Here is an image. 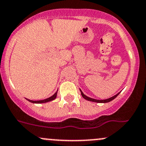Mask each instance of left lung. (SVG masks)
Returning a JSON list of instances; mask_svg holds the SVG:
<instances>
[{"label": "left lung", "instance_id": "1", "mask_svg": "<svg viewBox=\"0 0 146 146\" xmlns=\"http://www.w3.org/2000/svg\"><path fill=\"white\" fill-rule=\"evenodd\" d=\"M80 92H81V95L84 98V99H86V100H89V101H91V102H98V103H106V102H109L110 101H111V100H113V99L116 98V97L118 96V94H120V92L118 93V94H116L115 96H112L111 98H107V99H105V100H96V99H94V98H89L88 96H86L84 95V94H83V92L80 90Z\"/></svg>", "mask_w": 146, "mask_h": 146}]
</instances>
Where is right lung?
<instances>
[{
  "mask_svg": "<svg viewBox=\"0 0 146 146\" xmlns=\"http://www.w3.org/2000/svg\"><path fill=\"white\" fill-rule=\"evenodd\" d=\"M57 91L55 92V94H54L52 96H50V98H48L44 99V100H29V99H27V100H28L29 102H33V103H45V102H48L50 101H52V100H55L57 97Z\"/></svg>",
  "mask_w": 146,
  "mask_h": 146,
  "instance_id": "obj_1",
  "label": "right lung"
}]
</instances>
